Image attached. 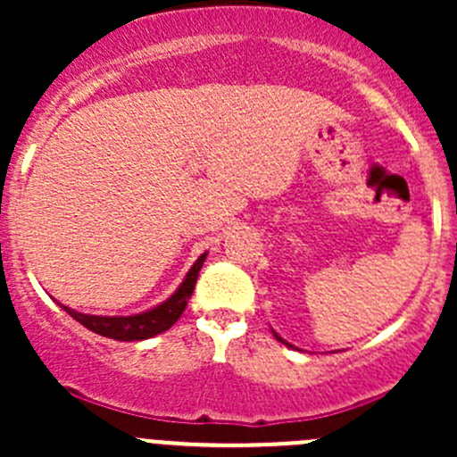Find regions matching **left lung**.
Wrapping results in <instances>:
<instances>
[{"label":"left lung","mask_w":457,"mask_h":457,"mask_svg":"<svg viewBox=\"0 0 457 457\" xmlns=\"http://www.w3.org/2000/svg\"><path fill=\"white\" fill-rule=\"evenodd\" d=\"M271 334H274V336H276V340H278V343L287 345V347H292V349H294V345H289V343H287V340H283V338H280V336H278V334H276V331H274V329H271Z\"/></svg>","instance_id":"1"}]
</instances>
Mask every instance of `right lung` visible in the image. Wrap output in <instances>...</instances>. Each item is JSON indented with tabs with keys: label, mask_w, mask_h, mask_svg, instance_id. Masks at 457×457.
<instances>
[{
	"label": "right lung",
	"mask_w": 457,
	"mask_h": 457,
	"mask_svg": "<svg viewBox=\"0 0 457 457\" xmlns=\"http://www.w3.org/2000/svg\"><path fill=\"white\" fill-rule=\"evenodd\" d=\"M205 254H201L195 261V265L190 267V271L186 274L183 283L179 285L177 292L172 294L170 298H165L161 305L152 307V310L141 312V314H132V316H92V314H81V312L71 310V307L62 305V310L66 314H71L77 322L86 327V329L95 331V334L105 336V338L112 340H145L152 338L156 334H163L168 331L174 322L181 318L183 312H186L187 301H190L192 292H195L196 278H199V271L205 262Z\"/></svg>",
	"instance_id": "right-lung-1"
}]
</instances>
